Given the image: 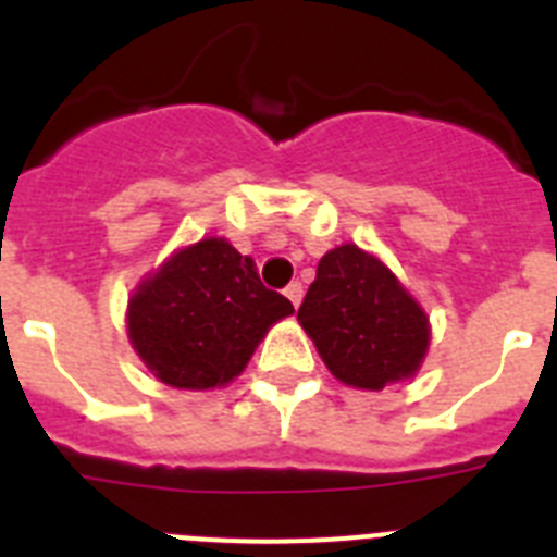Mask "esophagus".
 <instances>
[{"mask_svg": "<svg viewBox=\"0 0 557 557\" xmlns=\"http://www.w3.org/2000/svg\"><path fill=\"white\" fill-rule=\"evenodd\" d=\"M284 295H287L289 304H293V307L298 309V304H301V298H304V287H301V282H293V284H289V287L284 289Z\"/></svg>", "mask_w": 557, "mask_h": 557, "instance_id": "1", "label": "esophagus"}]
</instances>
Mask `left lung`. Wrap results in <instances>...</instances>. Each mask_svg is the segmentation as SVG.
<instances>
[{"label": "left lung", "instance_id": "1", "mask_svg": "<svg viewBox=\"0 0 557 557\" xmlns=\"http://www.w3.org/2000/svg\"><path fill=\"white\" fill-rule=\"evenodd\" d=\"M298 321L332 376L359 391L416 376L430 348L424 309L376 256L357 245L323 256Z\"/></svg>", "mask_w": 557, "mask_h": 557}]
</instances>
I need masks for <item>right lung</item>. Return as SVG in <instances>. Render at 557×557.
<instances>
[{
  "label": "right lung",
  "mask_w": 557,
  "mask_h": 557,
  "mask_svg": "<svg viewBox=\"0 0 557 557\" xmlns=\"http://www.w3.org/2000/svg\"><path fill=\"white\" fill-rule=\"evenodd\" d=\"M293 314L262 284L250 256L223 236L172 253L127 304V337L152 376L178 391H209L239 376L275 321Z\"/></svg>",
  "instance_id": "1"
}]
</instances>
